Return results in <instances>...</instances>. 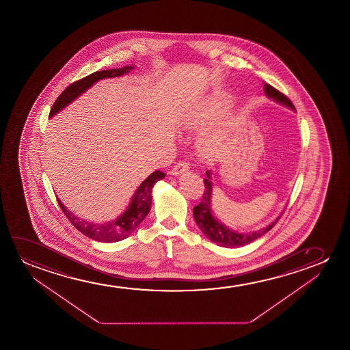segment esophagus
<instances>
[{"mask_svg":"<svg viewBox=\"0 0 350 350\" xmlns=\"http://www.w3.org/2000/svg\"><path fill=\"white\" fill-rule=\"evenodd\" d=\"M189 168H190V166H189V163H187V161H179L177 165L173 166L171 173H172L173 176H179V174H182L183 172L187 171Z\"/></svg>","mask_w":350,"mask_h":350,"instance_id":"esophagus-1","label":"esophagus"}]
</instances>
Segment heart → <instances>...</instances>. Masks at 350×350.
Returning a JSON list of instances; mask_svg holds the SVG:
<instances>
[{"instance_id": "b5f03b06", "label": "heart", "mask_w": 350, "mask_h": 350, "mask_svg": "<svg viewBox=\"0 0 350 350\" xmlns=\"http://www.w3.org/2000/svg\"><path fill=\"white\" fill-rule=\"evenodd\" d=\"M230 107V101L221 96H211L195 106L185 116L184 124L189 129H198L213 120L220 118ZM197 147L204 158H217L226 147L225 133L220 125L211 126L202 133Z\"/></svg>"}]
</instances>
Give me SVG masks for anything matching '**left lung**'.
<instances>
[{
	"mask_svg": "<svg viewBox=\"0 0 350 350\" xmlns=\"http://www.w3.org/2000/svg\"><path fill=\"white\" fill-rule=\"evenodd\" d=\"M264 92L265 94L271 98L278 103H281L283 105L291 107L293 110H295V107L293 105L292 101L288 99L287 96H284L283 93L278 91L276 88H273L271 85L265 83L264 85ZM206 177L204 179V193L202 197L201 202L193 206V217L196 221L197 226L200 227V230L203 232V234L206 235L208 239L214 241L220 246L224 247H238V246H244V245L252 243L254 240L258 239L259 237L265 234L267 232L271 230L273 226L278 224L281 216H278L276 220L273 221L270 225L264 227L262 230H256L252 233H239V232H234V230H230L228 227L222 225L220 221L214 217L211 209V172L206 171Z\"/></svg>",
	"mask_w": 350,
	"mask_h": 350,
	"instance_id": "1",
	"label": "left lung"
}]
</instances>
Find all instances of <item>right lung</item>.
Returning a JSON list of instances; mask_svg holds the SVG:
<instances>
[{"mask_svg":"<svg viewBox=\"0 0 350 350\" xmlns=\"http://www.w3.org/2000/svg\"><path fill=\"white\" fill-rule=\"evenodd\" d=\"M133 69H134L133 66L130 67L125 66L123 68L93 72L81 80H77L72 85H69L56 99L50 111V117L56 115L66 106L69 105L72 101L77 99V96H81L83 92H86L90 87L93 86L96 81L103 80L105 77H122L123 74H128ZM165 176L166 174L161 171H155L148 178H146L135 191L134 196L131 198V202L124 213L115 220L109 221L105 224H94V222L80 219L79 216H75L68 211L67 208L63 206L62 202L57 198L58 204L61 206L64 215L67 216L68 220L70 221V224L79 232H81L82 234L101 243H116L128 238L141 225L144 217L148 215L150 206H152V187L155 183L163 179Z\"/></svg>","mask_w":350,"mask_h":350,"instance_id":"1","label":"right lung"}]
</instances>
